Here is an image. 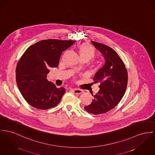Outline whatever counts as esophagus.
<instances>
[{
    "label": "esophagus",
    "mask_w": 155,
    "mask_h": 155,
    "mask_svg": "<svg viewBox=\"0 0 155 155\" xmlns=\"http://www.w3.org/2000/svg\"><path fill=\"white\" fill-rule=\"evenodd\" d=\"M73 92H74V93L77 94L83 93V91L82 90L79 89H73Z\"/></svg>",
    "instance_id": "1"
}]
</instances>
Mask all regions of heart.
Here are the masks:
<instances>
[{"mask_svg": "<svg viewBox=\"0 0 155 155\" xmlns=\"http://www.w3.org/2000/svg\"><path fill=\"white\" fill-rule=\"evenodd\" d=\"M79 54L82 59H87V60L94 57V51L93 47L87 43L82 44L79 47Z\"/></svg>", "mask_w": 155, "mask_h": 155, "instance_id": "1", "label": "heart"}]
</instances>
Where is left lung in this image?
I'll return each mask as SVG.
<instances>
[{
	"instance_id": "8db88e82",
	"label": "left lung",
	"mask_w": 155,
	"mask_h": 155,
	"mask_svg": "<svg viewBox=\"0 0 155 155\" xmlns=\"http://www.w3.org/2000/svg\"><path fill=\"white\" fill-rule=\"evenodd\" d=\"M91 43L103 54L105 62L93 78L94 82L100 83V90L93 95L91 104L84 108L89 114H99L112 110L120 102L127 84V72L124 62L113 49L102 43Z\"/></svg>"
}]
</instances>
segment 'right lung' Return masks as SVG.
<instances>
[{
    "label": "right lung",
    "mask_w": 155,
    "mask_h": 155,
    "mask_svg": "<svg viewBox=\"0 0 155 155\" xmlns=\"http://www.w3.org/2000/svg\"><path fill=\"white\" fill-rule=\"evenodd\" d=\"M74 41L42 40L29 46L16 68L17 85L23 97L33 107L46 110L55 107L65 93L47 80L50 68L59 65L62 52L72 46Z\"/></svg>",
    "instance_id": "add662e5"
}]
</instances>
